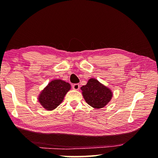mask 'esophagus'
I'll return each mask as SVG.
<instances>
[{
	"mask_svg": "<svg viewBox=\"0 0 158 158\" xmlns=\"http://www.w3.org/2000/svg\"><path fill=\"white\" fill-rule=\"evenodd\" d=\"M72 87H73V89L78 90L79 89V84H78V83H75V84H73L72 85Z\"/></svg>",
	"mask_w": 158,
	"mask_h": 158,
	"instance_id": "34e87169",
	"label": "esophagus"
}]
</instances>
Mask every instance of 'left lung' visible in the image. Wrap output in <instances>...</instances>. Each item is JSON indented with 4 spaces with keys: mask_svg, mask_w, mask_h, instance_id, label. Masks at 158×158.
Masks as SVG:
<instances>
[{
    "mask_svg": "<svg viewBox=\"0 0 158 158\" xmlns=\"http://www.w3.org/2000/svg\"><path fill=\"white\" fill-rule=\"evenodd\" d=\"M81 89L85 102L95 109L103 108L113 96L111 90L94 78L89 79L87 84L83 85Z\"/></svg>",
    "mask_w": 158,
    "mask_h": 158,
    "instance_id": "8db88e82",
    "label": "left lung"
}]
</instances>
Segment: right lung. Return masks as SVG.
<instances>
[{
	"label": "right lung",
	"mask_w": 158,
	"mask_h": 158,
	"mask_svg": "<svg viewBox=\"0 0 158 158\" xmlns=\"http://www.w3.org/2000/svg\"><path fill=\"white\" fill-rule=\"evenodd\" d=\"M70 89L69 83L61 79H55L48 83L39 96V102L48 110H52L63 101L66 93Z\"/></svg>",
	"instance_id": "add662e5"
}]
</instances>
